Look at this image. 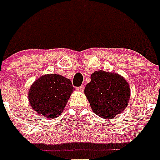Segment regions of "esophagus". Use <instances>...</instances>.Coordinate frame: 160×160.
<instances>
[{"label":"esophagus","mask_w":160,"mask_h":160,"mask_svg":"<svg viewBox=\"0 0 160 160\" xmlns=\"http://www.w3.org/2000/svg\"><path fill=\"white\" fill-rule=\"evenodd\" d=\"M77 91H84V90H85V85H81V86H80V87H77Z\"/></svg>","instance_id":"34e87169"}]
</instances>
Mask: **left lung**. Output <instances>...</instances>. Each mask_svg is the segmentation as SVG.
I'll return each mask as SVG.
<instances>
[{"label": "left lung", "mask_w": 160, "mask_h": 160, "mask_svg": "<svg viewBox=\"0 0 160 160\" xmlns=\"http://www.w3.org/2000/svg\"><path fill=\"white\" fill-rule=\"evenodd\" d=\"M85 95L94 113L104 119H112L125 110L131 90L123 76L114 72L97 70L91 74Z\"/></svg>", "instance_id": "1"}]
</instances>
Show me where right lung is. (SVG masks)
Returning <instances> with one entry per match:
<instances>
[{
    "label": "right lung",
    "mask_w": 160,
    "mask_h": 160,
    "mask_svg": "<svg viewBox=\"0 0 160 160\" xmlns=\"http://www.w3.org/2000/svg\"><path fill=\"white\" fill-rule=\"evenodd\" d=\"M74 90L70 80L63 75H42L30 86L29 104L38 114L53 119L64 111Z\"/></svg>",
    "instance_id": "add662e5"
}]
</instances>
